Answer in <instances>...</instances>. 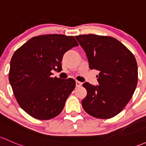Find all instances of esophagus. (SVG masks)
Instances as JSON below:
<instances>
[{
  "mask_svg": "<svg viewBox=\"0 0 146 146\" xmlns=\"http://www.w3.org/2000/svg\"><path fill=\"white\" fill-rule=\"evenodd\" d=\"M82 85V82H78V81H76V87H80Z\"/></svg>",
  "mask_w": 146,
  "mask_h": 146,
  "instance_id": "34e87169",
  "label": "esophagus"
}]
</instances>
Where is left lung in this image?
<instances>
[{
    "mask_svg": "<svg viewBox=\"0 0 146 146\" xmlns=\"http://www.w3.org/2000/svg\"><path fill=\"white\" fill-rule=\"evenodd\" d=\"M85 51L91 70H98V85L83 84L87 95L84 110L98 119L118 115L127 106L138 82V66L132 52L116 38L88 34L75 36Z\"/></svg>",
    "mask_w": 146,
    "mask_h": 146,
    "instance_id": "obj_1",
    "label": "left lung"
}]
</instances>
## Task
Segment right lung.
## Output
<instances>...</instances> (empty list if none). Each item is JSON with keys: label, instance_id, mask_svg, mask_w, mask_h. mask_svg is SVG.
Returning a JSON list of instances; mask_svg holds the SVG:
<instances>
[{"label": "right lung", "instance_id": "add662e5", "mask_svg": "<svg viewBox=\"0 0 146 146\" xmlns=\"http://www.w3.org/2000/svg\"><path fill=\"white\" fill-rule=\"evenodd\" d=\"M78 46L74 36L48 34L30 38L13 54L9 82L19 106L30 116L50 119L62 112L76 82L51 77V71H61L64 54Z\"/></svg>", "mask_w": 146, "mask_h": 146}]
</instances>
